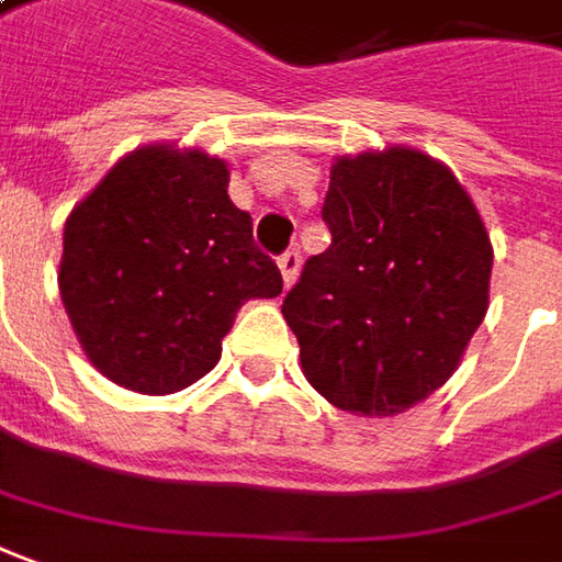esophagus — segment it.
I'll return each instance as SVG.
<instances>
[{
	"label": "esophagus",
	"mask_w": 562,
	"mask_h": 562,
	"mask_svg": "<svg viewBox=\"0 0 562 562\" xmlns=\"http://www.w3.org/2000/svg\"><path fill=\"white\" fill-rule=\"evenodd\" d=\"M278 269H281V278H284V284H293L296 281V274L303 269V257H300V247H290L284 250L281 257H278Z\"/></svg>",
	"instance_id": "obj_1"
}]
</instances>
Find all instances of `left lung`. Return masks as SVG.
Segmentation results:
<instances>
[{
    "instance_id": "left-lung-1",
    "label": "left lung",
    "mask_w": 562,
    "mask_h": 562,
    "mask_svg": "<svg viewBox=\"0 0 562 562\" xmlns=\"http://www.w3.org/2000/svg\"><path fill=\"white\" fill-rule=\"evenodd\" d=\"M330 247L284 296L312 389L394 416L459 367L490 305L493 244L447 165L406 146L336 158L321 207Z\"/></svg>"
}]
</instances>
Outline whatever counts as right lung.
<instances>
[{
    "label": "right lung",
    "mask_w": 562,
    "mask_h": 562,
    "mask_svg": "<svg viewBox=\"0 0 562 562\" xmlns=\"http://www.w3.org/2000/svg\"><path fill=\"white\" fill-rule=\"evenodd\" d=\"M226 189L223 158L156 143L127 153L67 216L60 300L115 385L173 394L199 382L238 308L284 288Z\"/></svg>",
    "instance_id": "right-lung-1"
}]
</instances>
